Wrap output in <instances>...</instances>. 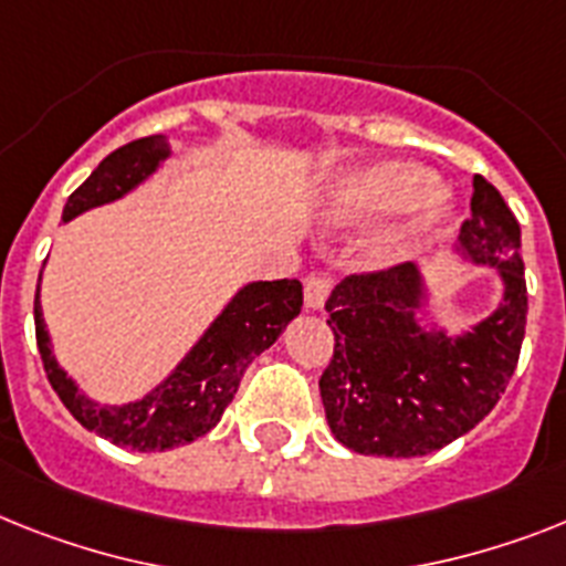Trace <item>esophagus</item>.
Returning a JSON list of instances; mask_svg holds the SVG:
<instances>
[{
  "instance_id": "obj_1",
  "label": "esophagus",
  "mask_w": 566,
  "mask_h": 566,
  "mask_svg": "<svg viewBox=\"0 0 566 566\" xmlns=\"http://www.w3.org/2000/svg\"><path fill=\"white\" fill-rule=\"evenodd\" d=\"M326 297H329V280L324 277L306 280V286H303V303H306V310L312 312L324 310Z\"/></svg>"
}]
</instances>
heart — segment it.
I'll return each mask as SVG.
<instances>
[{
    "label": "heart",
    "mask_w": 566,
    "mask_h": 566,
    "mask_svg": "<svg viewBox=\"0 0 566 566\" xmlns=\"http://www.w3.org/2000/svg\"><path fill=\"white\" fill-rule=\"evenodd\" d=\"M399 213L378 242L381 260H399L428 249L446 233L454 205L437 188L431 170L410 161H376L340 172L324 199V219L333 228L370 226Z\"/></svg>",
    "instance_id": "1"
}]
</instances>
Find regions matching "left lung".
<instances>
[{"label": "left lung", "mask_w": 566, "mask_h": 566, "mask_svg": "<svg viewBox=\"0 0 566 566\" xmlns=\"http://www.w3.org/2000/svg\"><path fill=\"white\" fill-rule=\"evenodd\" d=\"M454 254L501 277L497 310L457 335L431 321V283L413 263L353 274L329 294L335 356L321 399L340 446L376 457L431 454L489 417L506 390L526 326L521 226L483 176H474Z\"/></svg>", "instance_id": "1"}]
</instances>
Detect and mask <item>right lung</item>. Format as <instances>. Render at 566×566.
Here are the masks:
<instances>
[{
    "label": "right lung",
    "mask_w": 566,
    "mask_h": 566,
    "mask_svg": "<svg viewBox=\"0 0 566 566\" xmlns=\"http://www.w3.org/2000/svg\"><path fill=\"white\" fill-rule=\"evenodd\" d=\"M170 156L172 147L167 135H149L118 147L69 196L63 222L124 199L126 193L142 188ZM301 280H251L233 292L231 301L181 356L170 376L161 378L142 399L126 405H101L83 394L81 385L60 367L42 317L40 289L34 297L36 347L54 394L86 431H95L112 446L133 451H167L199 440L222 419L240 387L242 373L249 370V364L260 353L272 347L289 321L301 315Z\"/></svg>",
    "instance_id": "obj_1"
}]
</instances>
